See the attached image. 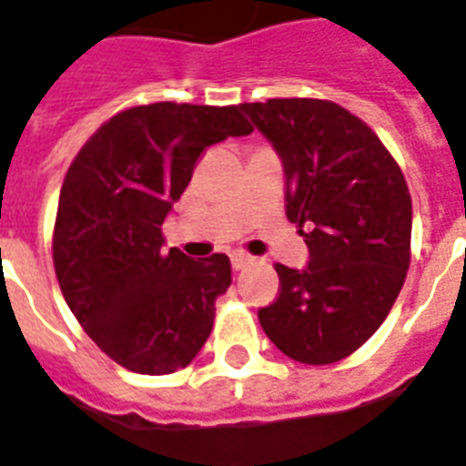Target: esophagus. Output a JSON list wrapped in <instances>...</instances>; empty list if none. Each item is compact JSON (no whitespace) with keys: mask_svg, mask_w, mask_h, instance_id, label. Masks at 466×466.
Instances as JSON below:
<instances>
[{"mask_svg":"<svg viewBox=\"0 0 466 466\" xmlns=\"http://www.w3.org/2000/svg\"><path fill=\"white\" fill-rule=\"evenodd\" d=\"M229 258H232V268L234 269H244L246 265L253 263V258L248 256V253H244V251H234Z\"/></svg>","mask_w":466,"mask_h":466,"instance_id":"1","label":"esophagus"}]
</instances>
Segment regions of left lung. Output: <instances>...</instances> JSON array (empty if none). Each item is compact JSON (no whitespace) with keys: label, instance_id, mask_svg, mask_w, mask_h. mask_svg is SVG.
<instances>
[{"label":"left lung","instance_id":"1","mask_svg":"<svg viewBox=\"0 0 466 466\" xmlns=\"http://www.w3.org/2000/svg\"><path fill=\"white\" fill-rule=\"evenodd\" d=\"M239 108L279 154L287 218L310 251L306 269L275 265L279 296L258 319L291 360L331 365L381 327L408 277V182L372 127L334 101L268 99Z\"/></svg>","mask_w":466,"mask_h":466}]
</instances>
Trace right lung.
I'll return each instance as SVG.
<instances>
[{
    "label": "right lung",
    "mask_w": 466,
    "mask_h": 466,
    "mask_svg": "<svg viewBox=\"0 0 466 466\" xmlns=\"http://www.w3.org/2000/svg\"><path fill=\"white\" fill-rule=\"evenodd\" d=\"M239 106L158 101L116 113L70 163L54 225L66 303L96 346L137 374H173L210 336L232 284L225 253L163 251V220L210 144L251 135Z\"/></svg>",
    "instance_id": "add662e5"
}]
</instances>
